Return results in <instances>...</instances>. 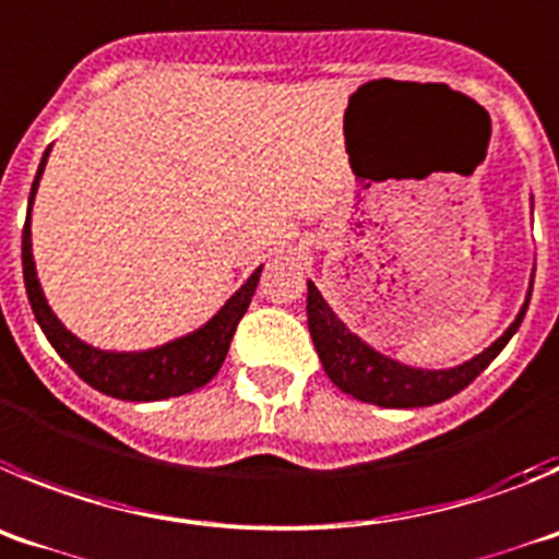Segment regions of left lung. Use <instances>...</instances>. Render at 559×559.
<instances>
[{
  "label": "left lung",
  "instance_id": "obj_1",
  "mask_svg": "<svg viewBox=\"0 0 559 559\" xmlns=\"http://www.w3.org/2000/svg\"><path fill=\"white\" fill-rule=\"evenodd\" d=\"M530 295H526V304L521 314L515 317V323L492 342L490 348H485L465 365L451 367V370H417V367H406L373 350L367 342L350 334L348 325L331 311V306L325 304L323 295L317 292L311 281L309 298H306V314H309L311 342H314L317 356L323 361V370L342 392H348V395H354L356 401H365V404L386 406V409H412V406L440 404V401L465 390L512 340V334H515L526 314Z\"/></svg>",
  "mask_w": 559,
  "mask_h": 559
}]
</instances>
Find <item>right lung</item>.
<instances>
[{
  "label": "right lung",
  "mask_w": 559,
  "mask_h": 559,
  "mask_svg": "<svg viewBox=\"0 0 559 559\" xmlns=\"http://www.w3.org/2000/svg\"><path fill=\"white\" fill-rule=\"evenodd\" d=\"M49 150L44 153L41 164H38V175L29 189V209H33L35 189L41 180L44 164H47ZM22 267H24V286H27V298L33 306V314L52 342V348L58 350L60 359L72 367L74 373L92 384L94 390L105 392L110 399L122 401H160L175 399V395H186V392L198 390V386L209 384L217 370L223 367L225 356H228L230 340L236 334V325L248 311L250 298H253L255 286H259L261 267L248 278V284L236 292L234 298L211 317L203 329L194 334L180 336V340L167 342L160 348L139 350V354H110V350H97L92 345H85L74 334H69L60 325L58 317L47 306L38 275H35L33 261V242H29V211L27 223L22 230Z\"/></svg>",
  "instance_id": "1"
}]
</instances>
